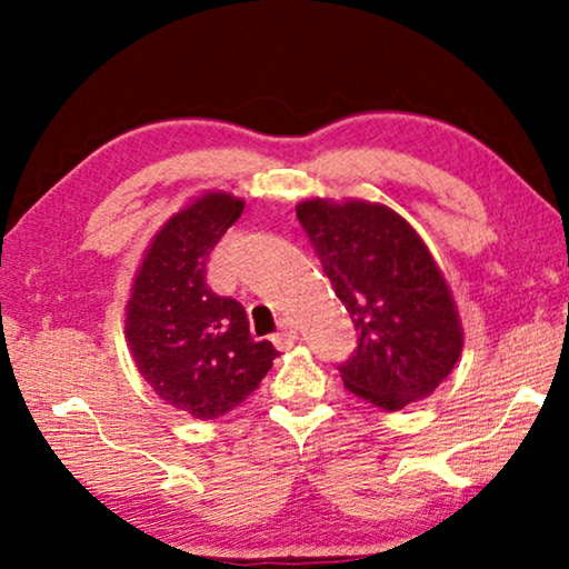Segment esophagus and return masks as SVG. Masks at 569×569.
<instances>
[{
  "label": "esophagus",
  "mask_w": 569,
  "mask_h": 569,
  "mask_svg": "<svg viewBox=\"0 0 569 569\" xmlns=\"http://www.w3.org/2000/svg\"><path fill=\"white\" fill-rule=\"evenodd\" d=\"M277 345V349H290L295 341H298V329H295L292 321H284L282 323V331L274 333V339H271Z\"/></svg>",
  "instance_id": "obj_1"
}]
</instances>
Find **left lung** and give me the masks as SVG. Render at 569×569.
Listing matches in <instances>:
<instances>
[{"mask_svg": "<svg viewBox=\"0 0 569 569\" xmlns=\"http://www.w3.org/2000/svg\"><path fill=\"white\" fill-rule=\"evenodd\" d=\"M357 331L341 380L357 399L399 411L427 399L463 349L453 292L419 232L386 204L306 199L295 207Z\"/></svg>", "mask_w": 569, "mask_h": 569, "instance_id": "1", "label": "left lung"}]
</instances>
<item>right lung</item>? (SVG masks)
Returning <instances> with one entry per match:
<instances>
[{"mask_svg": "<svg viewBox=\"0 0 569 569\" xmlns=\"http://www.w3.org/2000/svg\"><path fill=\"white\" fill-rule=\"evenodd\" d=\"M246 201L204 191L154 232L131 282L127 341L139 376L162 401L217 419L246 401L277 349L256 341L243 306L207 284V261Z\"/></svg>", "mask_w": 569, "mask_h": 569, "instance_id": "right-lung-1", "label": "right lung"}]
</instances>
